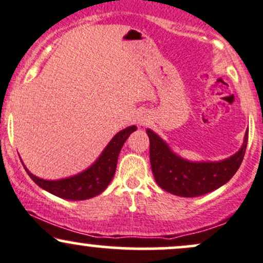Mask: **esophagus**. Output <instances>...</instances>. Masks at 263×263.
<instances>
[{
    "mask_svg": "<svg viewBox=\"0 0 263 263\" xmlns=\"http://www.w3.org/2000/svg\"><path fill=\"white\" fill-rule=\"evenodd\" d=\"M148 121H149V118H148V116H146V115H141V116L138 117V123H140L141 126L147 125V123H148Z\"/></svg>",
    "mask_w": 263,
    "mask_h": 263,
    "instance_id": "34e87169",
    "label": "esophagus"
}]
</instances>
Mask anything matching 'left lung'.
<instances>
[{
  "mask_svg": "<svg viewBox=\"0 0 263 263\" xmlns=\"http://www.w3.org/2000/svg\"><path fill=\"white\" fill-rule=\"evenodd\" d=\"M146 132L149 138V161L156 182L164 191L181 197L206 195L229 182L241 166L249 141V131H246L243 143L235 155L222 161L193 162L175 154L152 129H146Z\"/></svg>",
  "mask_w": 263,
  "mask_h": 263,
  "instance_id": "obj_1",
  "label": "left lung"
}]
</instances>
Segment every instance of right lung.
<instances>
[{
  "label": "right lung",
  "mask_w": 263,
  "mask_h": 263,
  "mask_svg": "<svg viewBox=\"0 0 263 263\" xmlns=\"http://www.w3.org/2000/svg\"><path fill=\"white\" fill-rule=\"evenodd\" d=\"M137 129L136 126L126 127L112 137L108 145L105 147L102 154L99 156L96 161L80 174L71 176V177L61 178V180H43L31 174L24 164L28 176L33 180V182L39 184L42 190L57 196L60 198L71 201H82L95 197L107 189L109 182L114 178L116 172L117 158L120 155L123 143L132 132Z\"/></svg>",
  "instance_id": "obj_1"
}]
</instances>
